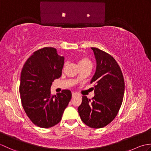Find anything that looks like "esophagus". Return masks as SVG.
<instances>
[{
    "instance_id": "1",
    "label": "esophagus",
    "mask_w": 151,
    "mask_h": 151,
    "mask_svg": "<svg viewBox=\"0 0 151 151\" xmlns=\"http://www.w3.org/2000/svg\"><path fill=\"white\" fill-rule=\"evenodd\" d=\"M76 96V93H72V97H73V98H74V97H75Z\"/></svg>"
}]
</instances>
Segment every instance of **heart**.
Listing matches in <instances>:
<instances>
[{
	"label": "heart",
	"instance_id": "obj_1",
	"mask_svg": "<svg viewBox=\"0 0 151 151\" xmlns=\"http://www.w3.org/2000/svg\"><path fill=\"white\" fill-rule=\"evenodd\" d=\"M66 65V63L64 64L63 69L65 68ZM78 65L81 67V68L84 67H91V61L85 56H81L78 59Z\"/></svg>",
	"mask_w": 151,
	"mask_h": 151
}]
</instances>
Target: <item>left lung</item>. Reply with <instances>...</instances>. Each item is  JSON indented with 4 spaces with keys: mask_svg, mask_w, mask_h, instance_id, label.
<instances>
[{
    "mask_svg": "<svg viewBox=\"0 0 151 151\" xmlns=\"http://www.w3.org/2000/svg\"><path fill=\"white\" fill-rule=\"evenodd\" d=\"M93 50L97 69L91 79L95 96H83L78 111L83 123L93 129L110 124L117 116L123 102L124 82L119 65L110 54L95 47Z\"/></svg>",
    "mask_w": 151,
    "mask_h": 151,
    "instance_id": "left-lung-1",
    "label": "left lung"
}]
</instances>
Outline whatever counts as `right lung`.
Returning <instances> with one entry per match:
<instances>
[{
	"label": "right lung",
	"mask_w": 151,
	"mask_h": 151,
	"mask_svg": "<svg viewBox=\"0 0 151 151\" xmlns=\"http://www.w3.org/2000/svg\"><path fill=\"white\" fill-rule=\"evenodd\" d=\"M64 58L53 47L35 51L22 67L19 93L25 113L36 126L47 129L57 124L72 97L69 89L56 95L50 87L62 76Z\"/></svg>",
	"instance_id": "add662e5"
}]
</instances>
